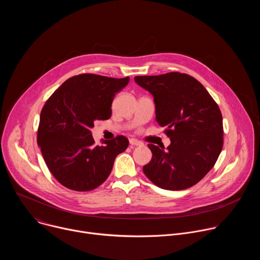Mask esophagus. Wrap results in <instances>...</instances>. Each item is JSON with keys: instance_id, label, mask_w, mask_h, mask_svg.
<instances>
[{"instance_id": "1", "label": "esophagus", "mask_w": 260, "mask_h": 260, "mask_svg": "<svg viewBox=\"0 0 260 260\" xmlns=\"http://www.w3.org/2000/svg\"><path fill=\"white\" fill-rule=\"evenodd\" d=\"M129 144L132 145V146H143V143L142 142H140V141H138V140H136V139H129Z\"/></svg>"}]
</instances>
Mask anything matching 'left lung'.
<instances>
[{"label": "left lung", "instance_id": "left-lung-1", "mask_svg": "<svg viewBox=\"0 0 260 260\" xmlns=\"http://www.w3.org/2000/svg\"><path fill=\"white\" fill-rule=\"evenodd\" d=\"M155 104V119L167 126L171 145L148 144L152 152L143 172L156 186L168 190L189 188L214 167L223 146V125L218 105L207 89L187 74L137 76Z\"/></svg>", "mask_w": 260, "mask_h": 260}]
</instances>
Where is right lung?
Masks as SVG:
<instances>
[{
    "instance_id": "obj_1",
    "label": "right lung",
    "mask_w": 260,
    "mask_h": 260,
    "mask_svg": "<svg viewBox=\"0 0 260 260\" xmlns=\"http://www.w3.org/2000/svg\"><path fill=\"white\" fill-rule=\"evenodd\" d=\"M117 79L81 74L64 81L47 100L41 114L37 143L54 178L64 187L89 191L104 183L116 156L125 151L123 136L94 145L90 128L112 114L115 93L127 85Z\"/></svg>"
}]
</instances>
